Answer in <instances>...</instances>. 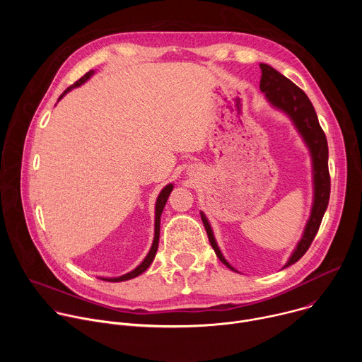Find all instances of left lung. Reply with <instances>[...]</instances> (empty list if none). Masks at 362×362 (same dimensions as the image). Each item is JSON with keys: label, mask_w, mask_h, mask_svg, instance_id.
Listing matches in <instances>:
<instances>
[{"label": "left lung", "mask_w": 362, "mask_h": 362, "mask_svg": "<svg viewBox=\"0 0 362 362\" xmlns=\"http://www.w3.org/2000/svg\"><path fill=\"white\" fill-rule=\"evenodd\" d=\"M262 76H261V90L265 93L267 98L272 103V105L281 110H284L295 123L296 129L302 134L303 140L306 141L309 150L313 154L314 162V186H315V194H314V206L311 218H309L303 236L300 242L298 243L295 252L289 257L288 264L284 267H289L295 262H298L300 257L305 255V252L311 246L320 226L324 218V214L327 211L328 200H329V192H331V177L328 170V143L325 133L318 122L315 109L313 106L311 100L300 90L296 84H293L289 78L282 76L279 71L272 69L268 64H259ZM202 222L204 225L206 233H208L209 242L216 252V256L219 259L232 271H235L222 256L216 240L214 238V232L211 229V225L206 219V216L202 214Z\"/></svg>", "instance_id": "obj_1"}]
</instances>
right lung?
Segmentation results:
<instances>
[{"label": "right lung", "mask_w": 362, "mask_h": 362, "mask_svg": "<svg viewBox=\"0 0 362 362\" xmlns=\"http://www.w3.org/2000/svg\"><path fill=\"white\" fill-rule=\"evenodd\" d=\"M93 74V70H90L88 73H86L80 80H77L74 84H71L70 87H67L66 90H64V93L59 97V100L60 98H63V95L67 93V91H70L71 88H74V87H78L80 84H83L90 76ZM172 189H173V185H168L162 192H160V194H159V197H158V202H156V221H154V239H153V245H151V247H150V250H148V253H147V256L144 257V261L136 268V269H133L132 272H129V274H126V275H123V276H119V278H101L103 281H109V282H122V281H127V279H132V278H136V276H139L140 274H143L148 267H150V264L153 262V259H154V256H156V252H158V246H159V232H160V215H162V212H163V208H165V204H166V202H168V197H169V194H170V192H172Z\"/></svg>", "instance_id": "1"}]
</instances>
